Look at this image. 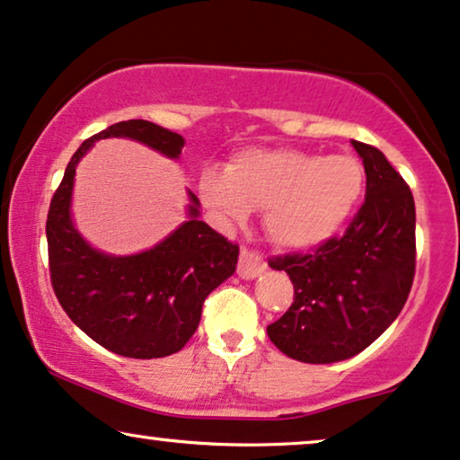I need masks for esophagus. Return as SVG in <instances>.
<instances>
[{
    "label": "esophagus",
    "instance_id": "1",
    "mask_svg": "<svg viewBox=\"0 0 460 460\" xmlns=\"http://www.w3.org/2000/svg\"><path fill=\"white\" fill-rule=\"evenodd\" d=\"M265 269H267L265 261H262L259 254L250 252V250H242L240 262H237V273H240V278L254 279V278H259Z\"/></svg>",
    "mask_w": 460,
    "mask_h": 460
}]
</instances>
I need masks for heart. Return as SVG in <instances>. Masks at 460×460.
I'll return each mask as SVG.
<instances>
[{
    "label": "heart",
    "mask_w": 460,
    "mask_h": 460,
    "mask_svg": "<svg viewBox=\"0 0 460 460\" xmlns=\"http://www.w3.org/2000/svg\"><path fill=\"white\" fill-rule=\"evenodd\" d=\"M364 166L347 153L322 155L298 149H248L226 172L199 176V199L223 226L243 225L250 210L281 248L307 250L339 234L364 191Z\"/></svg>",
    "instance_id": "heart-1"
}]
</instances>
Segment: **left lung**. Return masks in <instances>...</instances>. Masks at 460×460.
Segmentation results:
<instances>
[{"mask_svg": "<svg viewBox=\"0 0 460 460\" xmlns=\"http://www.w3.org/2000/svg\"><path fill=\"white\" fill-rule=\"evenodd\" d=\"M353 146L364 162L366 199L345 234L314 252L269 259L292 279L294 303L267 334L305 364L342 362L364 351L400 315L412 288V191L376 146L359 140Z\"/></svg>", "mask_w": 460, "mask_h": 460, "instance_id": "1", "label": "left lung"}]
</instances>
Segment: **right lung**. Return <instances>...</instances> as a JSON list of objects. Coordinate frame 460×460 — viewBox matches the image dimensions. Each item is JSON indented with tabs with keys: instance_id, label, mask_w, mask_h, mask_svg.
Here are the masks:
<instances>
[{
	"instance_id": "1",
	"label": "right lung",
	"mask_w": 460,
	"mask_h": 460,
	"mask_svg": "<svg viewBox=\"0 0 460 460\" xmlns=\"http://www.w3.org/2000/svg\"><path fill=\"white\" fill-rule=\"evenodd\" d=\"M124 137L168 157H179L181 134L146 119H128L84 140L66 164L46 220L50 279L60 307L92 341L134 359L181 351L199 326L201 305L231 278L240 248L204 220L193 193L185 220L155 248L132 256H109L90 248L71 220L75 166L101 138Z\"/></svg>"
}]
</instances>
